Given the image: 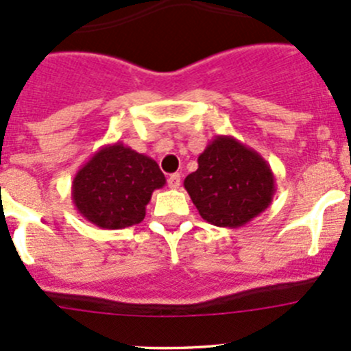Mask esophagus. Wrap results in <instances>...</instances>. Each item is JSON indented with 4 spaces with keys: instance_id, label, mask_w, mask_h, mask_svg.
<instances>
[{
    "instance_id": "1",
    "label": "esophagus",
    "mask_w": 351,
    "mask_h": 351,
    "mask_svg": "<svg viewBox=\"0 0 351 351\" xmlns=\"http://www.w3.org/2000/svg\"><path fill=\"white\" fill-rule=\"evenodd\" d=\"M180 185H182V176H180L178 173H173V175L168 178V186L169 189L176 190L180 189Z\"/></svg>"
}]
</instances>
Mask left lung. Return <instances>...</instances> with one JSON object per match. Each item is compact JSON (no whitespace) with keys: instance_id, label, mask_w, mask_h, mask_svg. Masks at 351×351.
<instances>
[{"instance_id":"1","label":"left lung","mask_w":351,"mask_h":351,"mask_svg":"<svg viewBox=\"0 0 351 351\" xmlns=\"http://www.w3.org/2000/svg\"><path fill=\"white\" fill-rule=\"evenodd\" d=\"M183 185L204 221L231 229L267 210L277 190L270 165L232 136H215Z\"/></svg>"}]
</instances>
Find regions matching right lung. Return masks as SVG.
<instances>
[{"instance_id": "obj_1", "label": "right lung", "mask_w": 351, "mask_h": 351, "mask_svg": "<svg viewBox=\"0 0 351 351\" xmlns=\"http://www.w3.org/2000/svg\"><path fill=\"white\" fill-rule=\"evenodd\" d=\"M165 175L158 162L122 143L100 147L74 175L73 204L100 229H123L139 224L154 190Z\"/></svg>"}]
</instances>
